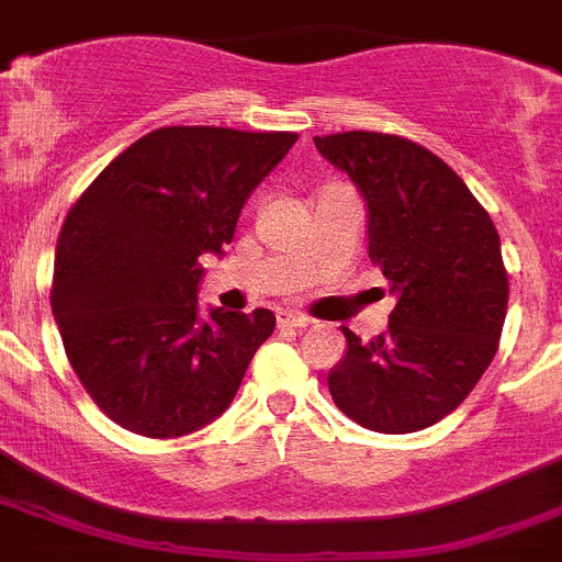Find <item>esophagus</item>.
Masks as SVG:
<instances>
[{
    "mask_svg": "<svg viewBox=\"0 0 562 562\" xmlns=\"http://www.w3.org/2000/svg\"><path fill=\"white\" fill-rule=\"evenodd\" d=\"M277 322H280V328H308L314 319H308V316L302 314H280Z\"/></svg>",
    "mask_w": 562,
    "mask_h": 562,
    "instance_id": "obj_1",
    "label": "esophagus"
}]
</instances>
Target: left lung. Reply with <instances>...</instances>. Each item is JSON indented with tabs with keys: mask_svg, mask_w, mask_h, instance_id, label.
I'll return each instance as SVG.
<instances>
[{
	"mask_svg": "<svg viewBox=\"0 0 562 562\" xmlns=\"http://www.w3.org/2000/svg\"><path fill=\"white\" fill-rule=\"evenodd\" d=\"M368 203V251L396 296L384 334L348 350L328 373L336 407L375 432L432 427L470 396L495 359L509 277L501 237L461 178L398 135L314 138Z\"/></svg>",
	"mask_w": 562,
	"mask_h": 562,
	"instance_id": "obj_1",
	"label": "left lung"
}]
</instances>
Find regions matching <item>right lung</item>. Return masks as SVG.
I'll return each mask as SVG.
<instances>
[{"instance_id": "right-lung-1", "label": "right lung", "mask_w": 562, "mask_h": 562, "mask_svg": "<svg viewBox=\"0 0 562 562\" xmlns=\"http://www.w3.org/2000/svg\"><path fill=\"white\" fill-rule=\"evenodd\" d=\"M296 133L164 126L92 180L56 246L50 305L78 382L115 424L178 438L226 413L274 314L209 308L198 257L228 246Z\"/></svg>"}]
</instances>
